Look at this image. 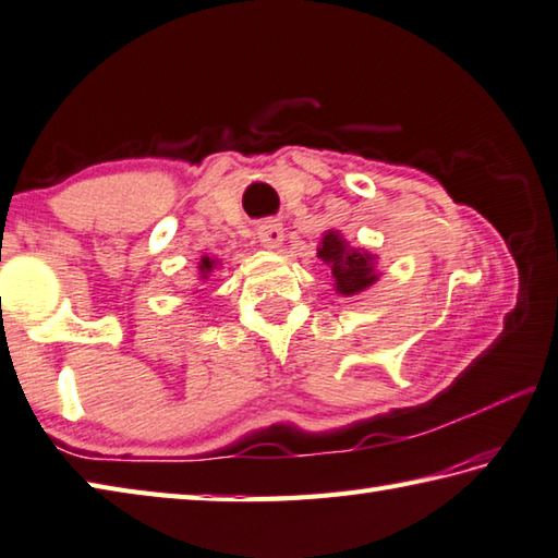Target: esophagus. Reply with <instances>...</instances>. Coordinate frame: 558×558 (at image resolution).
<instances>
[{"instance_id":"esophagus-1","label":"esophagus","mask_w":558,"mask_h":558,"mask_svg":"<svg viewBox=\"0 0 558 558\" xmlns=\"http://www.w3.org/2000/svg\"><path fill=\"white\" fill-rule=\"evenodd\" d=\"M256 236H258V242L264 244L266 248H278L282 244V236H286V234H282V225L280 222L268 220V222H264V225L256 229Z\"/></svg>"}]
</instances>
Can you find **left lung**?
<instances>
[{
  "instance_id": "left-lung-1",
  "label": "left lung",
  "mask_w": 558,
  "mask_h": 558,
  "mask_svg": "<svg viewBox=\"0 0 558 558\" xmlns=\"http://www.w3.org/2000/svg\"><path fill=\"white\" fill-rule=\"evenodd\" d=\"M319 258L331 266L336 290L341 294H355L377 280L369 254H360L355 248H348L341 234L329 232L324 236Z\"/></svg>"
}]
</instances>
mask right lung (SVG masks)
I'll list each match as a JSON object with an SVG mask.
<instances>
[{
    "label": "right lung",
    "mask_w": 558,
    "mask_h": 558,
    "mask_svg": "<svg viewBox=\"0 0 558 558\" xmlns=\"http://www.w3.org/2000/svg\"><path fill=\"white\" fill-rule=\"evenodd\" d=\"M213 266H215V260H210V258H203V264H201V272H203V278H207V272L213 270Z\"/></svg>",
    "instance_id": "1"
}]
</instances>
